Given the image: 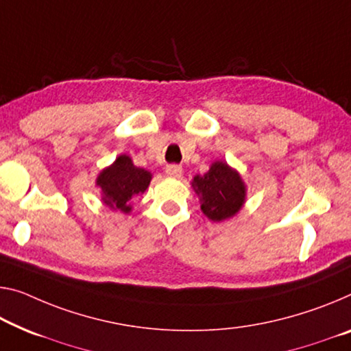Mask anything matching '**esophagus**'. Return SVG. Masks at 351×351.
I'll return each mask as SVG.
<instances>
[{
	"label": "esophagus",
	"mask_w": 351,
	"mask_h": 351,
	"mask_svg": "<svg viewBox=\"0 0 351 351\" xmlns=\"http://www.w3.org/2000/svg\"><path fill=\"white\" fill-rule=\"evenodd\" d=\"M165 171L169 177H180L182 172H183L180 165H168V166H166Z\"/></svg>",
	"instance_id": "34e87169"
}]
</instances>
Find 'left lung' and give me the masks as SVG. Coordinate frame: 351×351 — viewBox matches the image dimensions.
<instances>
[{
	"mask_svg": "<svg viewBox=\"0 0 351 351\" xmlns=\"http://www.w3.org/2000/svg\"><path fill=\"white\" fill-rule=\"evenodd\" d=\"M191 185L201 199L204 215L212 221L234 217L245 204V183L224 161H215L206 174L194 177Z\"/></svg>",
	"mask_w": 351,
	"mask_h": 351,
	"instance_id": "8db88e82",
	"label": "left lung"
}]
</instances>
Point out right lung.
Wrapping results in <instances>:
<instances>
[{"label": "right lung", "mask_w": 351, "mask_h": 351, "mask_svg": "<svg viewBox=\"0 0 351 351\" xmlns=\"http://www.w3.org/2000/svg\"><path fill=\"white\" fill-rule=\"evenodd\" d=\"M150 180L152 174L149 171L134 166L128 155H119L114 163L100 172L97 185L101 188L104 204L112 210L130 213L133 197L147 190Z\"/></svg>", "instance_id": "right-lung-1"}]
</instances>
